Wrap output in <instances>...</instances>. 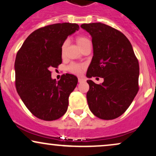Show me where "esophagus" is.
I'll return each instance as SVG.
<instances>
[{"label":"esophagus","mask_w":156,"mask_h":156,"mask_svg":"<svg viewBox=\"0 0 156 156\" xmlns=\"http://www.w3.org/2000/svg\"><path fill=\"white\" fill-rule=\"evenodd\" d=\"M86 81V79L85 78H78V82H79V83H81V82H85Z\"/></svg>","instance_id":"1"}]
</instances>
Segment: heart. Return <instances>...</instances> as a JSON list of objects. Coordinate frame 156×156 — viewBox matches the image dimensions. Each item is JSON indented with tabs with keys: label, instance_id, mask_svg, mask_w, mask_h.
I'll return each instance as SVG.
<instances>
[{
	"label": "heart",
	"instance_id": "1",
	"mask_svg": "<svg viewBox=\"0 0 156 156\" xmlns=\"http://www.w3.org/2000/svg\"><path fill=\"white\" fill-rule=\"evenodd\" d=\"M77 43H78V46L81 48L83 46L85 45L86 44L88 43V42H90V40L88 38H87L86 37H83V36H80V37H78L76 39ZM68 44V41L66 40L64 41V43L62 44V53H64V51H65L66 48H67ZM84 68V66L82 65V64H71L68 67V70L70 73H73V74L76 75H80V73H82Z\"/></svg>",
	"mask_w": 156,
	"mask_h": 156
}]
</instances>
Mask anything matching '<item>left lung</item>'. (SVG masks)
<instances>
[{
    "mask_svg": "<svg viewBox=\"0 0 156 156\" xmlns=\"http://www.w3.org/2000/svg\"><path fill=\"white\" fill-rule=\"evenodd\" d=\"M80 27L92 36L93 45L87 76L104 79L101 84L87 80L89 108L100 119H116L128 109L139 91V62L122 32L101 23Z\"/></svg>",
    "mask_w": 156,
    "mask_h": 156,
    "instance_id": "1",
    "label": "left lung"
}]
</instances>
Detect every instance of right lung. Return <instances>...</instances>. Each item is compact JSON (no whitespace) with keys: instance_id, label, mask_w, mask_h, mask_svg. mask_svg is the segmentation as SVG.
I'll return each instance as SVG.
<instances>
[{"instance_id":"obj_1","label":"right lung","mask_w":156,"mask_h":156,"mask_svg":"<svg viewBox=\"0 0 156 156\" xmlns=\"http://www.w3.org/2000/svg\"><path fill=\"white\" fill-rule=\"evenodd\" d=\"M76 23H55L39 28L27 37L16 56L15 86L27 108L45 121L59 119L65 114L69 96L78 78L63 75L52 79V68L62 64V45L69 35L78 31Z\"/></svg>"}]
</instances>
